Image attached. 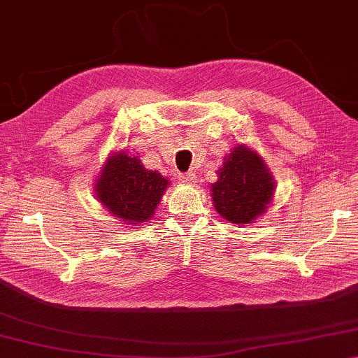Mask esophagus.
Wrapping results in <instances>:
<instances>
[{"mask_svg": "<svg viewBox=\"0 0 358 358\" xmlns=\"http://www.w3.org/2000/svg\"><path fill=\"white\" fill-rule=\"evenodd\" d=\"M180 180H181V183H185V185H194L196 183V175L192 173V172L181 173L180 175Z\"/></svg>", "mask_w": 358, "mask_h": 358, "instance_id": "1", "label": "esophagus"}]
</instances>
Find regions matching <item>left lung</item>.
Returning <instances> with one entry per match:
<instances>
[{
    "label": "left lung",
    "instance_id": "8db88e82",
    "mask_svg": "<svg viewBox=\"0 0 358 358\" xmlns=\"http://www.w3.org/2000/svg\"><path fill=\"white\" fill-rule=\"evenodd\" d=\"M218 180L210 186L215 210L232 224L255 223L271 206L275 180L263 157L245 143H239L223 159Z\"/></svg>",
    "mask_w": 358,
    "mask_h": 358
}]
</instances>
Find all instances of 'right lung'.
Returning a JSON list of instances; mask_svg holds the SVG:
<instances>
[{
  "label": "right lung",
  "mask_w": 358,
  "mask_h": 358,
  "mask_svg": "<svg viewBox=\"0 0 358 358\" xmlns=\"http://www.w3.org/2000/svg\"><path fill=\"white\" fill-rule=\"evenodd\" d=\"M170 181L146 169L140 156L126 150L108 155L95 178L97 201L124 224L140 226L152 218Z\"/></svg>",
  "instance_id": "add662e5"
}]
</instances>
